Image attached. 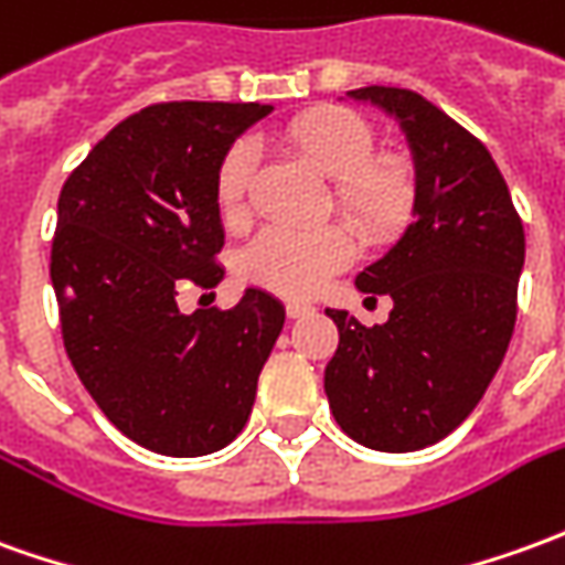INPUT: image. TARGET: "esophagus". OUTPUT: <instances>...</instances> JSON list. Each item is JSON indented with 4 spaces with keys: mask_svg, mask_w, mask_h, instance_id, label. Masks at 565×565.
Returning a JSON list of instances; mask_svg holds the SVG:
<instances>
[{
    "mask_svg": "<svg viewBox=\"0 0 565 565\" xmlns=\"http://www.w3.org/2000/svg\"><path fill=\"white\" fill-rule=\"evenodd\" d=\"M311 311H315V306H309V302H287V315L290 318H306Z\"/></svg>",
    "mask_w": 565,
    "mask_h": 565,
    "instance_id": "34e87169",
    "label": "esophagus"
}]
</instances>
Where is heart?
<instances>
[{"instance_id": "1", "label": "heart", "mask_w": 565, "mask_h": 565, "mask_svg": "<svg viewBox=\"0 0 565 565\" xmlns=\"http://www.w3.org/2000/svg\"><path fill=\"white\" fill-rule=\"evenodd\" d=\"M287 149L333 180L339 214L364 235H385L404 223L413 199V183L404 161L373 159L376 137L364 118L345 109H318L284 128ZM256 146L238 140L216 171V201L228 223L247 211V192L254 183ZM354 238L342 226L287 228L259 232L242 254L238 269L250 284L284 296H311L330 275L349 266Z\"/></svg>"}]
</instances>
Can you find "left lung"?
Wrapping results in <instances>:
<instances>
[{
	"label": "left lung",
	"instance_id": "1",
	"mask_svg": "<svg viewBox=\"0 0 565 565\" xmlns=\"http://www.w3.org/2000/svg\"><path fill=\"white\" fill-rule=\"evenodd\" d=\"M392 116L409 146L413 223L354 287L392 296L388 321L364 327L327 309L339 349L323 392L339 428L379 452L444 440L471 416L502 366L516 321L526 238L489 149L406 88L349 90Z\"/></svg>",
	"mask_w": 565,
	"mask_h": 565
}]
</instances>
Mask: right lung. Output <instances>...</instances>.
<instances>
[{
    "label": "right lung",
    "instance_id": "1",
    "mask_svg": "<svg viewBox=\"0 0 565 565\" xmlns=\"http://www.w3.org/2000/svg\"><path fill=\"white\" fill-rule=\"evenodd\" d=\"M271 109L146 106L61 189L51 284L66 354L106 419L161 456H207L242 434L284 327V306L259 287L228 311L177 309L180 290L226 275L216 171Z\"/></svg>",
    "mask_w": 565,
    "mask_h": 565
}]
</instances>
